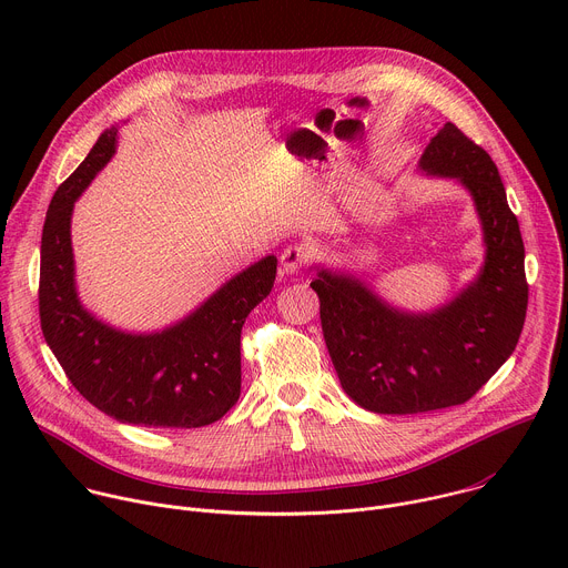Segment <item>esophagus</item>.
<instances>
[{"label":"esophagus","mask_w":568,"mask_h":568,"mask_svg":"<svg viewBox=\"0 0 568 568\" xmlns=\"http://www.w3.org/2000/svg\"><path fill=\"white\" fill-rule=\"evenodd\" d=\"M312 254L307 247L303 245H292L287 247L283 254H281V272L292 276V274H298L307 263H310Z\"/></svg>","instance_id":"esophagus-1"}]
</instances>
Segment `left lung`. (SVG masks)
<instances>
[{
	"instance_id": "left-lung-1",
	"label": "left lung",
	"mask_w": 568,
	"mask_h": 568,
	"mask_svg": "<svg viewBox=\"0 0 568 568\" xmlns=\"http://www.w3.org/2000/svg\"><path fill=\"white\" fill-rule=\"evenodd\" d=\"M418 171L456 180L471 195L485 245L471 283L436 310L409 312L346 270L312 267L310 287L342 388L373 414H425L467 402L513 355L526 318L524 240L493 156L445 123Z\"/></svg>"
}]
</instances>
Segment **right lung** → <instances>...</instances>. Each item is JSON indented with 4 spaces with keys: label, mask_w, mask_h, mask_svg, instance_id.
Masks as SVG:
<instances>
[{
    "label": "right lung",
    "mask_w": 568,
    "mask_h": 568,
    "mask_svg": "<svg viewBox=\"0 0 568 568\" xmlns=\"http://www.w3.org/2000/svg\"><path fill=\"white\" fill-rule=\"evenodd\" d=\"M119 125L55 191L40 250L42 335L75 390L110 418L141 427L195 429L220 420L240 397V333L272 292L276 256H265L215 290L173 326L128 333L78 298L71 213L116 152Z\"/></svg>",
    "instance_id": "1"
}]
</instances>
